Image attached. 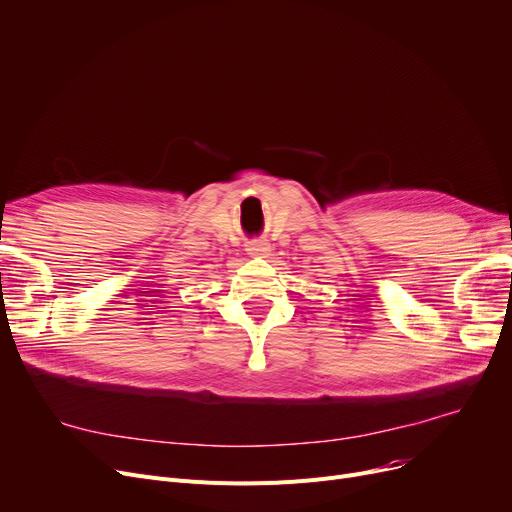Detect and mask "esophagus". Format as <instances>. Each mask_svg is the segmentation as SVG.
<instances>
[{"mask_svg": "<svg viewBox=\"0 0 512 512\" xmlns=\"http://www.w3.org/2000/svg\"><path fill=\"white\" fill-rule=\"evenodd\" d=\"M247 251H249L251 257H267V253L272 251V247H270V242H267L265 238H255V240H251L249 245H247Z\"/></svg>", "mask_w": 512, "mask_h": 512, "instance_id": "1", "label": "esophagus"}]
</instances>
